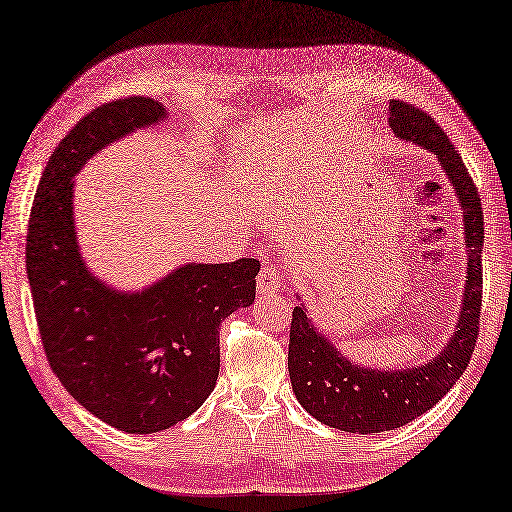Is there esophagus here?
<instances>
[{"label":"esophagus","mask_w":512,"mask_h":512,"mask_svg":"<svg viewBox=\"0 0 512 512\" xmlns=\"http://www.w3.org/2000/svg\"><path fill=\"white\" fill-rule=\"evenodd\" d=\"M284 284V271L278 265H263L258 271L256 289L260 295H276Z\"/></svg>","instance_id":"1"}]
</instances>
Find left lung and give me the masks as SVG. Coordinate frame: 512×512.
I'll use <instances>...</instances> for the list:
<instances>
[{
  "label": "left lung",
  "mask_w": 512,
  "mask_h": 512,
  "mask_svg": "<svg viewBox=\"0 0 512 512\" xmlns=\"http://www.w3.org/2000/svg\"><path fill=\"white\" fill-rule=\"evenodd\" d=\"M389 123L400 139L413 141L439 156L456 186L469 247L467 286L450 345L432 363L402 371L352 365L313 328L302 306L293 308L289 376L295 397L317 421L358 434L402 428L430 410L465 373L480 334L484 217L476 184L456 147L428 112L393 99L389 102Z\"/></svg>",
  "instance_id": "obj_1"
}]
</instances>
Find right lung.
Segmentation results:
<instances>
[{
  "label": "right lung",
  "mask_w": 512,
  "mask_h": 512,
  "mask_svg": "<svg viewBox=\"0 0 512 512\" xmlns=\"http://www.w3.org/2000/svg\"><path fill=\"white\" fill-rule=\"evenodd\" d=\"M165 115L149 97L91 110L49 156L34 195L26 265L47 363L89 413L130 434L176 426L219 376V326L256 297V258L184 265L143 293L121 295L80 260L73 176L99 149Z\"/></svg>",
  "instance_id": "right-lung-1"
}]
</instances>
